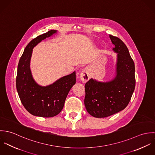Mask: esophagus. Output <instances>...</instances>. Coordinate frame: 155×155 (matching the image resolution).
Listing matches in <instances>:
<instances>
[{
  "mask_svg": "<svg viewBox=\"0 0 155 155\" xmlns=\"http://www.w3.org/2000/svg\"><path fill=\"white\" fill-rule=\"evenodd\" d=\"M90 78V74L88 68L84 69L80 74V79L84 82L86 83Z\"/></svg>",
  "mask_w": 155,
  "mask_h": 155,
  "instance_id": "obj_1",
  "label": "esophagus"
}]
</instances>
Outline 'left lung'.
Listing matches in <instances>:
<instances>
[{
	"label": "left lung",
	"mask_w": 155,
	"mask_h": 155,
	"mask_svg": "<svg viewBox=\"0 0 155 155\" xmlns=\"http://www.w3.org/2000/svg\"><path fill=\"white\" fill-rule=\"evenodd\" d=\"M109 37L112 49L117 54L113 78L106 82L91 78L85 85L86 109L98 118L123 110L130 101L135 86V65L128 48L118 38Z\"/></svg>",
	"instance_id": "obj_1"
}]
</instances>
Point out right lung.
I'll return each mask as SVG.
<instances>
[{"mask_svg":"<svg viewBox=\"0 0 155 155\" xmlns=\"http://www.w3.org/2000/svg\"><path fill=\"white\" fill-rule=\"evenodd\" d=\"M57 32L56 30H50L33 39L25 48L18 63L17 90L25 109L36 116L51 117L60 113L70 90L76 84V71L46 86L39 85L33 77L30 69L33 49L42 41Z\"/></svg>","mask_w":155,"mask_h":155,"instance_id":"1","label":"right lung"}]
</instances>
